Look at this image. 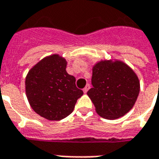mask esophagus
I'll return each mask as SVG.
<instances>
[{"mask_svg":"<svg viewBox=\"0 0 159 159\" xmlns=\"http://www.w3.org/2000/svg\"><path fill=\"white\" fill-rule=\"evenodd\" d=\"M89 88H90V85H89V84H87L86 85H85V87H84V89H83V91H84V93H87V91L89 90Z\"/></svg>","mask_w":159,"mask_h":159,"instance_id":"34e87169","label":"esophagus"}]
</instances>
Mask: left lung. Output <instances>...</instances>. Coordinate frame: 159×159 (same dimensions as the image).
Here are the masks:
<instances>
[{
    "label": "left lung",
    "instance_id": "8db88e82",
    "mask_svg": "<svg viewBox=\"0 0 159 159\" xmlns=\"http://www.w3.org/2000/svg\"><path fill=\"white\" fill-rule=\"evenodd\" d=\"M91 84L87 92L101 117L116 119L134 106L140 83L134 71L120 61H101L93 67Z\"/></svg>",
    "mask_w": 159,
    "mask_h": 159
}]
</instances>
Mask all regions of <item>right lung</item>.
<instances>
[{
    "mask_svg": "<svg viewBox=\"0 0 159 159\" xmlns=\"http://www.w3.org/2000/svg\"><path fill=\"white\" fill-rule=\"evenodd\" d=\"M67 62L58 54L42 59L32 68L25 81L31 107L42 117L59 120L72 113L83 91L66 71Z\"/></svg>",
    "mask_w": 159,
    "mask_h": 159,
    "instance_id": "right-lung-1",
    "label": "right lung"
}]
</instances>
